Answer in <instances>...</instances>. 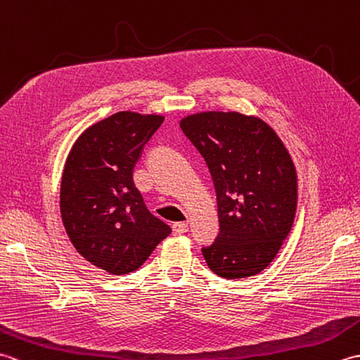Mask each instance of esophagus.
<instances>
[{
    "label": "esophagus",
    "instance_id": "esophagus-1",
    "mask_svg": "<svg viewBox=\"0 0 360 360\" xmlns=\"http://www.w3.org/2000/svg\"><path fill=\"white\" fill-rule=\"evenodd\" d=\"M172 231H173V235H176V236L184 235L188 232V226L186 223H176V224H173Z\"/></svg>",
    "mask_w": 360,
    "mask_h": 360
}]
</instances>
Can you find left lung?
<instances>
[{"mask_svg":"<svg viewBox=\"0 0 360 360\" xmlns=\"http://www.w3.org/2000/svg\"><path fill=\"white\" fill-rule=\"evenodd\" d=\"M182 133L200 151L217 192L219 233L202 255L229 280L257 275L294 224L297 173L274 129L254 116L207 111L187 116Z\"/></svg>","mask_w":360,"mask_h":360,"instance_id":"obj_1","label":"left lung"}]
</instances>
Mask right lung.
Masks as SVG:
<instances>
[{
  "label": "right lung",
  "instance_id": "1",
  "mask_svg": "<svg viewBox=\"0 0 360 360\" xmlns=\"http://www.w3.org/2000/svg\"><path fill=\"white\" fill-rule=\"evenodd\" d=\"M164 117L120 111L91 125L68 155L60 187L63 226L79 254L112 275L145 263L172 233L133 182L142 150Z\"/></svg>",
  "mask_w": 360,
  "mask_h": 360
}]
</instances>
